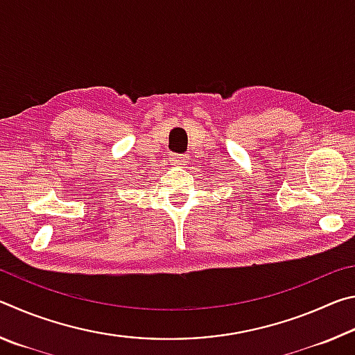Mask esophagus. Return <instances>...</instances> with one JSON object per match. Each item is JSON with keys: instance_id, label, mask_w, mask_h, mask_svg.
Here are the masks:
<instances>
[{"instance_id": "obj_1", "label": "esophagus", "mask_w": 355, "mask_h": 355, "mask_svg": "<svg viewBox=\"0 0 355 355\" xmlns=\"http://www.w3.org/2000/svg\"><path fill=\"white\" fill-rule=\"evenodd\" d=\"M171 161H172V163L173 164H183L184 163V161H186V156L184 155H178V153H175V155H172L171 156Z\"/></svg>"}]
</instances>
